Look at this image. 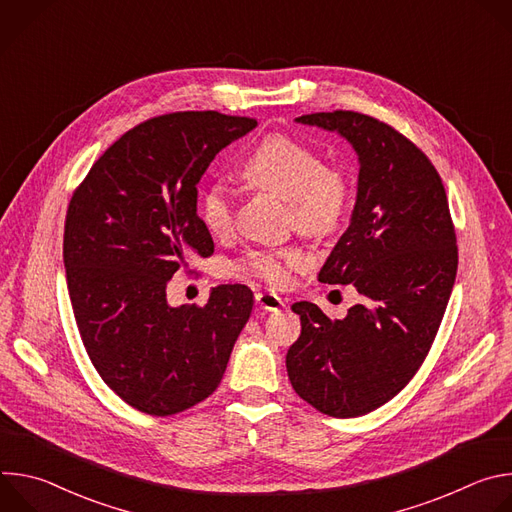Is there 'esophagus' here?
<instances>
[{"instance_id": "obj_1", "label": "esophagus", "mask_w": 512, "mask_h": 512, "mask_svg": "<svg viewBox=\"0 0 512 512\" xmlns=\"http://www.w3.org/2000/svg\"><path fill=\"white\" fill-rule=\"evenodd\" d=\"M255 302L261 310L267 312H275L285 304L277 294H273V291H259V294H255Z\"/></svg>"}]
</instances>
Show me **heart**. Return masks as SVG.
<instances>
[{
	"label": "heart",
	"mask_w": 512,
	"mask_h": 512,
	"mask_svg": "<svg viewBox=\"0 0 512 512\" xmlns=\"http://www.w3.org/2000/svg\"><path fill=\"white\" fill-rule=\"evenodd\" d=\"M239 172L251 186L285 198L291 223L308 235L336 231L348 212L352 198L348 176L326 166L308 145L291 137H265L245 156ZM198 216L210 235L227 237L235 229V190L225 180H212L198 196ZM308 261V253L296 245L251 249L239 259L237 269L269 285H285L291 273L304 269Z\"/></svg>",
	"instance_id": "b5f03b06"
}]
</instances>
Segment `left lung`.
Masks as SVG:
<instances>
[{"instance_id":"8db88e82","label":"left lung","mask_w":512,"mask_h":512,"mask_svg":"<svg viewBox=\"0 0 512 512\" xmlns=\"http://www.w3.org/2000/svg\"><path fill=\"white\" fill-rule=\"evenodd\" d=\"M298 121L338 131L358 154L350 227L318 279L352 283L362 302L342 320L310 302L291 306L302 334L285 367L312 407L358 417L391 401L423 364L458 271L456 231L440 174L403 133L356 111Z\"/></svg>"}]
</instances>
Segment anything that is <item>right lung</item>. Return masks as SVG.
<instances>
[{
	"label": "right lung",
	"instance_id": "obj_1",
	"mask_svg": "<svg viewBox=\"0 0 512 512\" xmlns=\"http://www.w3.org/2000/svg\"><path fill=\"white\" fill-rule=\"evenodd\" d=\"M257 125L218 111L152 117L123 133L70 198L62 257L68 296L93 367L127 405L166 417L221 383L253 310L247 285L172 308L166 285L188 255L214 253L196 212L214 156Z\"/></svg>",
	"mask_w": 512,
	"mask_h": 512
}]
</instances>
